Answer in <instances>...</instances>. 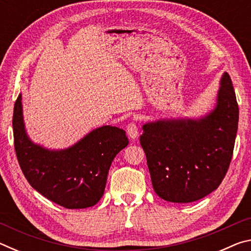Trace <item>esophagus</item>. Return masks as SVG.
Segmentation results:
<instances>
[{
	"instance_id": "1",
	"label": "esophagus",
	"mask_w": 251,
	"mask_h": 251,
	"mask_svg": "<svg viewBox=\"0 0 251 251\" xmlns=\"http://www.w3.org/2000/svg\"><path fill=\"white\" fill-rule=\"evenodd\" d=\"M126 131H127V135H128L129 139H131V141H134V139L137 138L138 128H137V126H136L135 123H129V124L126 127Z\"/></svg>"
}]
</instances>
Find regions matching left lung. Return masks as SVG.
<instances>
[{
  "label": "left lung",
  "mask_w": 251,
  "mask_h": 251,
  "mask_svg": "<svg viewBox=\"0 0 251 251\" xmlns=\"http://www.w3.org/2000/svg\"><path fill=\"white\" fill-rule=\"evenodd\" d=\"M216 105L198 118H163L143 125L139 137L155 193L166 201H199L218 188L230 164L239 120L227 72Z\"/></svg>",
  "instance_id": "obj_1"
}]
</instances>
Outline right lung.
I'll return each instance as SVG.
<instances>
[{
    "instance_id": "1",
    "label": "right lung",
    "mask_w": 251,
    "mask_h": 251,
    "mask_svg": "<svg viewBox=\"0 0 251 251\" xmlns=\"http://www.w3.org/2000/svg\"><path fill=\"white\" fill-rule=\"evenodd\" d=\"M14 147L25 178L36 192L69 209L100 201L112 161L128 145L126 131L105 125L65 150H49L31 141L23 120L22 94L14 105Z\"/></svg>"
}]
</instances>
